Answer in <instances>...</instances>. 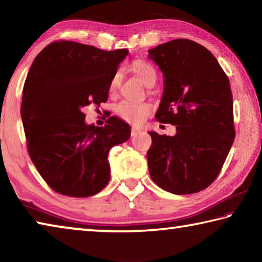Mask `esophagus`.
<instances>
[{"label":"esophagus","mask_w":262,"mask_h":262,"mask_svg":"<svg viewBox=\"0 0 262 262\" xmlns=\"http://www.w3.org/2000/svg\"><path fill=\"white\" fill-rule=\"evenodd\" d=\"M140 132H141V128H139V127H132V129H130L132 136H136Z\"/></svg>","instance_id":"obj_1"}]
</instances>
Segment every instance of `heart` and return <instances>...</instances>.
Instances as JSON below:
<instances>
[{"mask_svg": "<svg viewBox=\"0 0 262 262\" xmlns=\"http://www.w3.org/2000/svg\"><path fill=\"white\" fill-rule=\"evenodd\" d=\"M130 68L147 85L152 82H156L157 72L154 66L149 63V62L143 60L135 61L130 66ZM120 81L121 72H117L111 78L108 84V94L111 96L117 95L119 85H120ZM151 111L152 107L149 103H135V101L129 100H122L115 107V112H117L119 117L127 122L134 123V125H139V123L143 121L151 113Z\"/></svg>", "mask_w": 262, "mask_h": 262, "instance_id": "b5f03b06", "label": "heart"}]
</instances>
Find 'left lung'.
<instances>
[{
    "label": "left lung",
    "instance_id": "left-lung-1",
    "mask_svg": "<svg viewBox=\"0 0 262 262\" xmlns=\"http://www.w3.org/2000/svg\"><path fill=\"white\" fill-rule=\"evenodd\" d=\"M149 57L164 75L155 117L177 129L174 136L149 132L150 177L166 192L198 193L217 178L236 134L229 78L206 47L188 39L158 45Z\"/></svg>",
    "mask_w": 262,
    "mask_h": 262
}]
</instances>
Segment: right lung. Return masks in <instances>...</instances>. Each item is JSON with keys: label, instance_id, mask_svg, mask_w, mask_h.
<instances>
[{"label": "right lung", "instance_id": "right-lung-1", "mask_svg": "<svg viewBox=\"0 0 262 262\" xmlns=\"http://www.w3.org/2000/svg\"><path fill=\"white\" fill-rule=\"evenodd\" d=\"M128 50L103 51L60 40L35 57L23 88L20 115L31 161L56 193L88 198L110 181L108 151L130 137L117 117L86 125L82 108L108 98V84Z\"/></svg>", "mask_w": 262, "mask_h": 262}]
</instances>
